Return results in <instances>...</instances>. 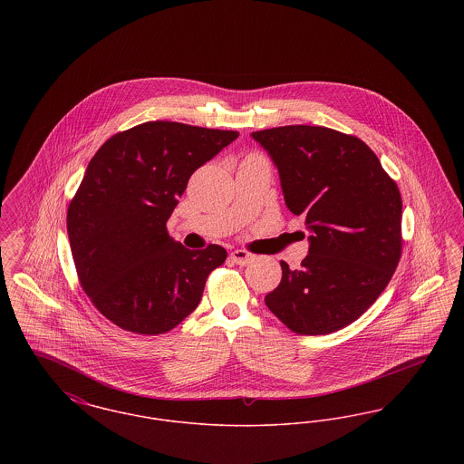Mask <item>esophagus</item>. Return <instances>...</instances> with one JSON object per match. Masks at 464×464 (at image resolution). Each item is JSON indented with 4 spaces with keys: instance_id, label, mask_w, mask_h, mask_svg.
I'll list each match as a JSON object with an SVG mask.
<instances>
[{
    "instance_id": "obj_1",
    "label": "esophagus",
    "mask_w": 464,
    "mask_h": 464,
    "mask_svg": "<svg viewBox=\"0 0 464 464\" xmlns=\"http://www.w3.org/2000/svg\"><path fill=\"white\" fill-rule=\"evenodd\" d=\"M229 257H231L233 263H237V265L240 266L250 265V263L254 261V256L248 254L246 250H233V252L229 254Z\"/></svg>"
}]
</instances>
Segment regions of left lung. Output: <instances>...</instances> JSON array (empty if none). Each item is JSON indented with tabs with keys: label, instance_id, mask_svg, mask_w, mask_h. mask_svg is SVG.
<instances>
[{
	"label": "left lung",
	"instance_id": "obj_1",
	"mask_svg": "<svg viewBox=\"0 0 464 464\" xmlns=\"http://www.w3.org/2000/svg\"><path fill=\"white\" fill-rule=\"evenodd\" d=\"M273 160L288 210L304 216L309 250L299 269L282 265L266 306L290 331H339L374 304L401 254V197L374 151L325 127L252 132Z\"/></svg>",
	"mask_w": 464,
	"mask_h": 464
}]
</instances>
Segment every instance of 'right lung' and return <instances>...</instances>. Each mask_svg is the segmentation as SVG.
Returning <instances> with one entry per match:
<instances>
[{
	"instance_id": "1",
	"label": "right lung",
	"mask_w": 464,
	"mask_h": 464,
	"mask_svg": "<svg viewBox=\"0 0 464 464\" xmlns=\"http://www.w3.org/2000/svg\"><path fill=\"white\" fill-rule=\"evenodd\" d=\"M238 137L176 121H148L108 139L90 160L67 210L82 287L114 325L156 335L199 304L227 252L189 250L167 233L191 174Z\"/></svg>"
}]
</instances>
